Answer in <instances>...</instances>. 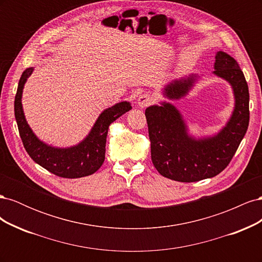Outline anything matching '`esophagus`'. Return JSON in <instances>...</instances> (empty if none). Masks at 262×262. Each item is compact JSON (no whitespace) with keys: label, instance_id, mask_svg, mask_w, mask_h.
Here are the masks:
<instances>
[{"label":"esophagus","instance_id":"esophagus-1","mask_svg":"<svg viewBox=\"0 0 262 262\" xmlns=\"http://www.w3.org/2000/svg\"><path fill=\"white\" fill-rule=\"evenodd\" d=\"M152 101H153V97L150 96L149 94L144 93V94L140 95V97L138 98V101H137V102H138V105H139L140 107L144 108V107H147L148 105L152 104Z\"/></svg>","mask_w":262,"mask_h":262}]
</instances>
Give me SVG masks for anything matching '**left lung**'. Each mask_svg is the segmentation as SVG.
Returning <instances> with one entry per match:
<instances>
[{"label": "left lung", "mask_w": 262, "mask_h": 262, "mask_svg": "<svg viewBox=\"0 0 262 262\" xmlns=\"http://www.w3.org/2000/svg\"><path fill=\"white\" fill-rule=\"evenodd\" d=\"M213 74L232 86L235 105L231 118L216 134L190 136L179 110L170 102L146 108L150 157L162 176L180 182L212 178L225 169L238 148L249 124V92L237 61L223 51L215 53ZM198 75L180 77L164 87V97L180 99L194 86Z\"/></svg>", "instance_id": "8db88e82"}]
</instances>
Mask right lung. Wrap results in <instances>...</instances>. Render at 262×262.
<instances>
[{"label":"right lung","mask_w":262,"mask_h":262,"mask_svg":"<svg viewBox=\"0 0 262 262\" xmlns=\"http://www.w3.org/2000/svg\"><path fill=\"white\" fill-rule=\"evenodd\" d=\"M34 68L24 71L15 96L14 112L23 144L34 162L48 171L63 178H81L96 172L105 161L106 140L109 125L132 109L129 101H121L105 109L92 130L80 143L70 147H54L37 138L26 121L21 96L27 78Z\"/></svg>","instance_id":"1"}]
</instances>
